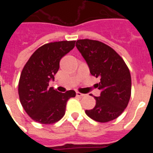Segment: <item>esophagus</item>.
<instances>
[{
	"mask_svg": "<svg viewBox=\"0 0 153 153\" xmlns=\"http://www.w3.org/2000/svg\"><path fill=\"white\" fill-rule=\"evenodd\" d=\"M84 96H85V94H83V93H79V92H76V97H77L81 98V97H83Z\"/></svg>",
	"mask_w": 153,
	"mask_h": 153,
	"instance_id": "1",
	"label": "esophagus"
}]
</instances>
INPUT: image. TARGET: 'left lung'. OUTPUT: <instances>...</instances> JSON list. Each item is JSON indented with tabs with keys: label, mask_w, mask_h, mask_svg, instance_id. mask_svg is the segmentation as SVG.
<instances>
[{
	"label": "left lung",
	"mask_w": 153,
	"mask_h": 153,
	"mask_svg": "<svg viewBox=\"0 0 153 153\" xmlns=\"http://www.w3.org/2000/svg\"><path fill=\"white\" fill-rule=\"evenodd\" d=\"M76 47L90 68L100 78L97 85L100 97H94L96 106L85 113L97 122L107 123L122 114L131 97V76L125 61L109 46L98 40H78ZM92 96V95H91Z\"/></svg>",
	"instance_id": "left-lung-1"
}]
</instances>
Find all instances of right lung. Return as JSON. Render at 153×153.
Returning <instances> with one entry per match:
<instances>
[{
	"label": "right lung",
	"instance_id": "1",
	"mask_svg": "<svg viewBox=\"0 0 153 153\" xmlns=\"http://www.w3.org/2000/svg\"><path fill=\"white\" fill-rule=\"evenodd\" d=\"M76 40L52 42L41 46L31 55L19 79L18 94L23 108L39 123H55L66 112L68 100L74 90L63 93L48 87L59 70L61 58L74 49Z\"/></svg>",
	"mask_w": 153,
	"mask_h": 153
}]
</instances>
